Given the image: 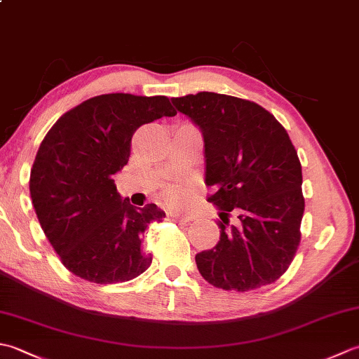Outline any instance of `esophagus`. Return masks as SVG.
Returning <instances> with one entry per match:
<instances>
[{
    "instance_id": "1",
    "label": "esophagus",
    "mask_w": 359,
    "mask_h": 359,
    "mask_svg": "<svg viewBox=\"0 0 359 359\" xmlns=\"http://www.w3.org/2000/svg\"><path fill=\"white\" fill-rule=\"evenodd\" d=\"M170 217H171V220H174V222H189V216H187V215H180V212H171L170 215Z\"/></svg>"
}]
</instances>
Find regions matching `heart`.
<instances>
[{
  "instance_id": "1",
  "label": "heart",
  "mask_w": 359,
  "mask_h": 359,
  "mask_svg": "<svg viewBox=\"0 0 359 359\" xmlns=\"http://www.w3.org/2000/svg\"><path fill=\"white\" fill-rule=\"evenodd\" d=\"M168 197H170V199H175V197H177V196H175L174 193H168Z\"/></svg>"
}]
</instances>
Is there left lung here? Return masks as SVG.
I'll return each instance as SVG.
<instances>
[{"instance_id":"8db88e82","label":"left lung","mask_w":359,"mask_h":359,"mask_svg":"<svg viewBox=\"0 0 359 359\" xmlns=\"http://www.w3.org/2000/svg\"><path fill=\"white\" fill-rule=\"evenodd\" d=\"M202 129L208 202L220 210L215 248L196 255L211 285L236 292L278 280L301 242L302 170L292 140L262 106L233 95L171 98ZM236 216V225L229 217Z\"/></svg>"}]
</instances>
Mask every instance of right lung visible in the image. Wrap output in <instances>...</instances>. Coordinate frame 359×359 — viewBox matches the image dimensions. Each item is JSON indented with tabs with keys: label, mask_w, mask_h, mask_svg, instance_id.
Wrapping results in <instances>:
<instances>
[{
	"label": "right lung",
	"mask_w": 359,
	"mask_h": 359,
	"mask_svg": "<svg viewBox=\"0 0 359 359\" xmlns=\"http://www.w3.org/2000/svg\"><path fill=\"white\" fill-rule=\"evenodd\" d=\"M175 114L165 95L103 94L65 112L46 134L30 170V197L46 238L75 276L117 284L151 265L144 230L165 212L121 199L112 175L128 163L137 129Z\"/></svg>",
	"instance_id": "1"
}]
</instances>
